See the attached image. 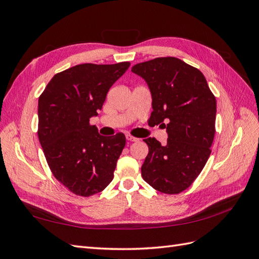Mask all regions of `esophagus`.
Masks as SVG:
<instances>
[{
    "label": "esophagus",
    "mask_w": 259,
    "mask_h": 259,
    "mask_svg": "<svg viewBox=\"0 0 259 259\" xmlns=\"http://www.w3.org/2000/svg\"><path fill=\"white\" fill-rule=\"evenodd\" d=\"M126 139L128 142H138V138L132 136V135H126Z\"/></svg>",
    "instance_id": "obj_1"
}]
</instances>
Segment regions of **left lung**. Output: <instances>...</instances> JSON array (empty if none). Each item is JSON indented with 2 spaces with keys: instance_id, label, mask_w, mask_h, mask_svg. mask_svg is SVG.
Returning a JSON list of instances; mask_svg holds the SVG:
<instances>
[{
  "instance_id": "8db88e82",
  "label": "left lung",
  "mask_w": 259,
  "mask_h": 259,
  "mask_svg": "<svg viewBox=\"0 0 259 259\" xmlns=\"http://www.w3.org/2000/svg\"><path fill=\"white\" fill-rule=\"evenodd\" d=\"M132 71L147 82L152 97L150 121L167 132V143L144 139L149 152L142 176L155 190H186L206 164L215 135L216 98L199 69L175 57L140 62Z\"/></svg>"
}]
</instances>
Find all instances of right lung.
I'll return each mask as SVG.
<instances>
[{"label":"right lung","instance_id":"obj_1","mask_svg":"<svg viewBox=\"0 0 259 259\" xmlns=\"http://www.w3.org/2000/svg\"><path fill=\"white\" fill-rule=\"evenodd\" d=\"M128 61L82 64L53 76L38 97L37 136L53 175L76 195L90 197L112 182L124 134L101 136L90 124Z\"/></svg>","mask_w":259,"mask_h":259}]
</instances>
